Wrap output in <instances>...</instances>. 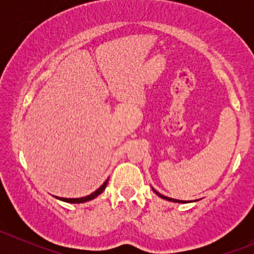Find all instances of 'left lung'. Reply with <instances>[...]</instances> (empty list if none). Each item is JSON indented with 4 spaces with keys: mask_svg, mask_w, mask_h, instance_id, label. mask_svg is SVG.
Masks as SVG:
<instances>
[{
    "mask_svg": "<svg viewBox=\"0 0 254 254\" xmlns=\"http://www.w3.org/2000/svg\"><path fill=\"white\" fill-rule=\"evenodd\" d=\"M152 190L155 191V193L157 194V195L160 196V198H162V199H166V200L173 201V203H187V201H183V200H177V199H172V198H168V196H165V195H162V194H160V193H158L157 190H155V189H153V188H152Z\"/></svg>",
    "mask_w": 254,
    "mask_h": 254,
    "instance_id": "8db88e82",
    "label": "left lung"
}]
</instances>
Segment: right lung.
Wrapping results in <instances>:
<instances>
[{"label":"right lung","instance_id":"right-lung-1","mask_svg":"<svg viewBox=\"0 0 254 254\" xmlns=\"http://www.w3.org/2000/svg\"><path fill=\"white\" fill-rule=\"evenodd\" d=\"M107 184H108V179H107V181L104 182V183L102 184V186L99 187V188L97 189V190L94 191V193L89 194V195H87V196H83V198H72V199L70 198V199H67V198H59V196H56V198L60 199V200H63V201H66V203H73V204L86 203V201L92 200V199H94V198H96V196H98L101 193H103V190H104V189H106Z\"/></svg>","mask_w":254,"mask_h":254}]
</instances>
